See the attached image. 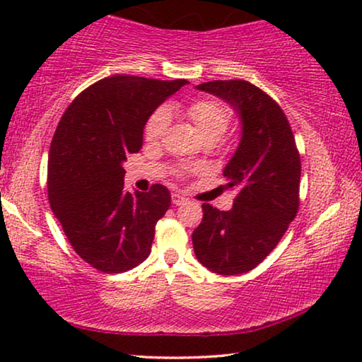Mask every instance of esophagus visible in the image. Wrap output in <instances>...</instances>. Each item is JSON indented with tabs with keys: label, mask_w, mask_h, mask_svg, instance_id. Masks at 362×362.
Listing matches in <instances>:
<instances>
[{
	"label": "esophagus",
	"mask_w": 362,
	"mask_h": 362,
	"mask_svg": "<svg viewBox=\"0 0 362 362\" xmlns=\"http://www.w3.org/2000/svg\"><path fill=\"white\" fill-rule=\"evenodd\" d=\"M171 201H173V204H175V206H185L186 202H187L186 197L181 196V194H177V192H175V194L171 196Z\"/></svg>",
	"instance_id": "esophagus-1"
}]
</instances>
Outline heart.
Wrapping results in <instances>:
<instances>
[{"label": "heart", "instance_id": "1", "mask_svg": "<svg viewBox=\"0 0 362 362\" xmlns=\"http://www.w3.org/2000/svg\"><path fill=\"white\" fill-rule=\"evenodd\" d=\"M186 115L194 123L197 132H199V135L204 140H221L230 125V110L224 103L214 100V98H204V100L192 102L186 108ZM168 123H170V113H168L166 108H158L150 117V120L146 122V140H160L165 135Z\"/></svg>", "mask_w": 362, "mask_h": 362}]
</instances>
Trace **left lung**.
<instances>
[{
    "label": "left lung",
    "mask_w": 362,
    "mask_h": 362,
    "mask_svg": "<svg viewBox=\"0 0 362 362\" xmlns=\"http://www.w3.org/2000/svg\"><path fill=\"white\" fill-rule=\"evenodd\" d=\"M234 108L240 141L222 176L239 196L229 211L202 204L192 232L196 259L219 275L255 269L288 229L298 211L301 163L285 113L274 98L247 81L196 86Z\"/></svg>",
    "instance_id": "left-lung-1"
}]
</instances>
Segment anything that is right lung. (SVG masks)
<instances>
[{
  "instance_id": "obj_1",
  "label": "right lung",
  "mask_w": 362,
  "mask_h": 362,
  "mask_svg": "<svg viewBox=\"0 0 362 362\" xmlns=\"http://www.w3.org/2000/svg\"><path fill=\"white\" fill-rule=\"evenodd\" d=\"M185 78L115 76L74 100L54 133L47 194L74 250L105 274H120L150 255L156 222L171 206L166 186L123 189V163L143 146V130Z\"/></svg>"
}]
</instances>
